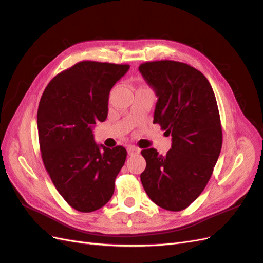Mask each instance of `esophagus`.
<instances>
[{"mask_svg":"<svg viewBox=\"0 0 263 263\" xmlns=\"http://www.w3.org/2000/svg\"><path fill=\"white\" fill-rule=\"evenodd\" d=\"M127 153H128L129 156H134V155H138L140 153V150L135 146H129L127 147Z\"/></svg>","mask_w":263,"mask_h":263,"instance_id":"34e87169","label":"esophagus"}]
</instances>
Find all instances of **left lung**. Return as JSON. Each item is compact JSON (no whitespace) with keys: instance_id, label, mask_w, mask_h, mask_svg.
Here are the masks:
<instances>
[{"instance_id":"obj_1","label":"left lung","mask_w":263,"mask_h":263,"mask_svg":"<svg viewBox=\"0 0 263 263\" xmlns=\"http://www.w3.org/2000/svg\"><path fill=\"white\" fill-rule=\"evenodd\" d=\"M139 71L158 97L154 124L172 137L165 156L155 148L141 150L147 165L140 180L155 204L179 212L203 192L220 154L216 98L205 76L186 63L149 61Z\"/></svg>"}]
</instances>
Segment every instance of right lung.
Segmentation results:
<instances>
[{
    "mask_svg": "<svg viewBox=\"0 0 263 263\" xmlns=\"http://www.w3.org/2000/svg\"><path fill=\"white\" fill-rule=\"evenodd\" d=\"M128 69L129 65L80 61L55 76L39 102L44 165L60 195L79 212H94L110 200L125 163L126 149L97 145L92 128L106 119L109 91Z\"/></svg>",
    "mask_w": 263,
    "mask_h": 263,
    "instance_id": "add662e5",
    "label": "right lung"
}]
</instances>
